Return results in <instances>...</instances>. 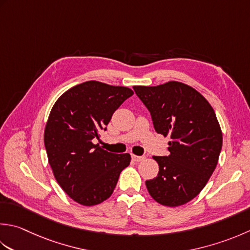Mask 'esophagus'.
I'll return each mask as SVG.
<instances>
[{"label":"esophagus","mask_w":250,"mask_h":250,"mask_svg":"<svg viewBox=\"0 0 250 250\" xmlns=\"http://www.w3.org/2000/svg\"><path fill=\"white\" fill-rule=\"evenodd\" d=\"M132 159H133L134 161H136V163H140V161L144 160L145 159V156H136V155H132Z\"/></svg>","instance_id":"1"}]
</instances>
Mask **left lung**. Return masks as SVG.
<instances>
[{
    "label": "left lung",
    "instance_id": "obj_1",
    "mask_svg": "<svg viewBox=\"0 0 250 250\" xmlns=\"http://www.w3.org/2000/svg\"><path fill=\"white\" fill-rule=\"evenodd\" d=\"M133 89L149 110L156 132L172 140L168 156L153 157L159 172L146 181L148 193L164 206L187 204L200 193L217 167L222 132L214 110L199 92L182 82Z\"/></svg>",
    "mask_w": 250,
    "mask_h": 250
}]
</instances>
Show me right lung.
<instances>
[{"mask_svg": "<svg viewBox=\"0 0 250 250\" xmlns=\"http://www.w3.org/2000/svg\"><path fill=\"white\" fill-rule=\"evenodd\" d=\"M133 91L99 81H86L66 91L56 101L44 130L48 164L68 196L83 206L104 202L114 192L130 154H112L100 140L111 116Z\"/></svg>", "mask_w": 250, "mask_h": 250, "instance_id": "1", "label": "right lung"}]
</instances>
